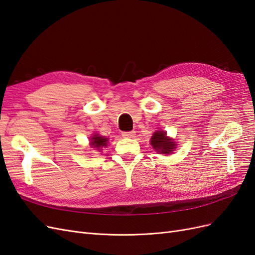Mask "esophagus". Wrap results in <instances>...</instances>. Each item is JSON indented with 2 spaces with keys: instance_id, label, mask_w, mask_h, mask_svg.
Here are the masks:
<instances>
[{
  "instance_id": "esophagus-1",
  "label": "esophagus",
  "mask_w": 255,
  "mask_h": 255,
  "mask_svg": "<svg viewBox=\"0 0 255 255\" xmlns=\"http://www.w3.org/2000/svg\"><path fill=\"white\" fill-rule=\"evenodd\" d=\"M134 135H135L134 130H130V132H123L122 133V136L123 137H127V138H133Z\"/></svg>"
}]
</instances>
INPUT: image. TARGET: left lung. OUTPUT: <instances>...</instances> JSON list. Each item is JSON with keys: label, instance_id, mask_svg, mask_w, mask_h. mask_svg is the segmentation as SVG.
<instances>
[{"label": "left lung", "instance_id": "left-lung-1", "mask_svg": "<svg viewBox=\"0 0 255 255\" xmlns=\"http://www.w3.org/2000/svg\"><path fill=\"white\" fill-rule=\"evenodd\" d=\"M151 144L157 152L163 154H169L175 148L174 142L166 136V133L163 130H157L153 134L151 138Z\"/></svg>", "mask_w": 255, "mask_h": 255}]
</instances>
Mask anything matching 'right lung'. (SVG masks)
I'll return each instance as SVG.
<instances>
[{"label":"right lung","mask_w":255,"mask_h":255,"mask_svg":"<svg viewBox=\"0 0 255 255\" xmlns=\"http://www.w3.org/2000/svg\"><path fill=\"white\" fill-rule=\"evenodd\" d=\"M107 141H109V139L107 138H104V137H101L99 135H95L92 136L91 138V146L92 148H95L96 150H101L102 146H106L107 145Z\"/></svg>","instance_id":"right-lung-1"}]
</instances>
